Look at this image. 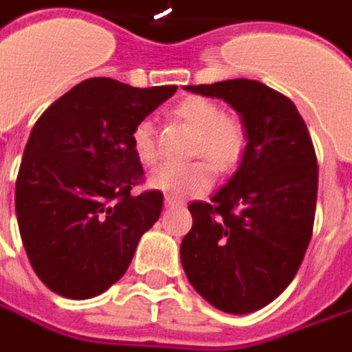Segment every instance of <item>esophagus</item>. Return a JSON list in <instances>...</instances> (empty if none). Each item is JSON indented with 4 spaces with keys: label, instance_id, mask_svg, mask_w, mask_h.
Listing matches in <instances>:
<instances>
[{
    "label": "esophagus",
    "instance_id": "34e87169",
    "mask_svg": "<svg viewBox=\"0 0 352 352\" xmlns=\"http://www.w3.org/2000/svg\"><path fill=\"white\" fill-rule=\"evenodd\" d=\"M181 204V200L173 199V197H165V206L167 208H171V206H179Z\"/></svg>",
    "mask_w": 352,
    "mask_h": 352
}]
</instances>
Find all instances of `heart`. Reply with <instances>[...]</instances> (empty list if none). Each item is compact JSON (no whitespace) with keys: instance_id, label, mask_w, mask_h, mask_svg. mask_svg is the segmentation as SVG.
Returning <instances> with one entry per match:
<instances>
[{"instance_id":"obj_1","label":"heart","mask_w":352,"mask_h":352,"mask_svg":"<svg viewBox=\"0 0 352 352\" xmlns=\"http://www.w3.org/2000/svg\"><path fill=\"white\" fill-rule=\"evenodd\" d=\"M173 115L195 130L188 146L190 155L206 157L218 173H230L239 165L248 146V132L237 116L222 113L220 107L206 97L183 99L173 109ZM130 144L142 164L150 165L157 160L160 153L152 120L144 118L134 124ZM208 162L199 157L187 164L160 165L148 177V185L173 199L195 197L212 185L214 173Z\"/></svg>"}]
</instances>
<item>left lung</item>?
<instances>
[{"instance_id": "obj_1", "label": "left lung", "mask_w": 352, "mask_h": 352, "mask_svg": "<svg viewBox=\"0 0 352 352\" xmlns=\"http://www.w3.org/2000/svg\"><path fill=\"white\" fill-rule=\"evenodd\" d=\"M241 116L248 132L239 167L210 202H190L181 241L188 283L214 308L251 314L292 283L314 230L318 157L296 104L255 79L187 85Z\"/></svg>"}]
</instances>
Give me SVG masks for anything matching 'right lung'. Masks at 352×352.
I'll list each match as a JSON object with an SVG mask.
<instances>
[{"instance_id": "obj_1", "label": "right lung", "mask_w": 352, "mask_h": 352, "mask_svg": "<svg viewBox=\"0 0 352 352\" xmlns=\"http://www.w3.org/2000/svg\"><path fill=\"white\" fill-rule=\"evenodd\" d=\"M175 91V85L138 89L85 79L32 126L15 212L31 267L52 292L99 296L126 273L164 206L160 190L130 195L144 179L130 132Z\"/></svg>"}]
</instances>
